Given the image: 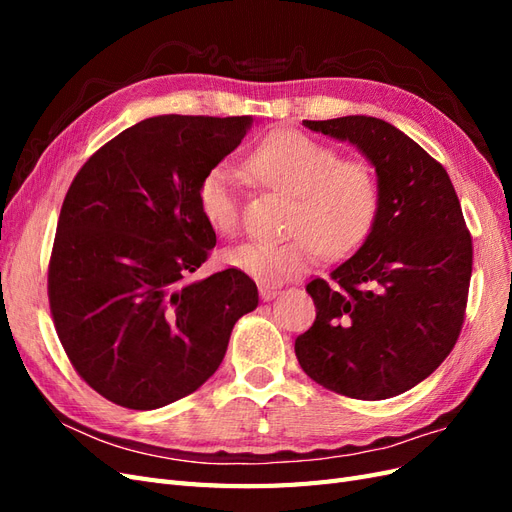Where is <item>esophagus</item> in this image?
Segmentation results:
<instances>
[{
	"label": "esophagus",
	"instance_id": "34e87169",
	"mask_svg": "<svg viewBox=\"0 0 512 512\" xmlns=\"http://www.w3.org/2000/svg\"><path fill=\"white\" fill-rule=\"evenodd\" d=\"M282 290L280 288H271V286H262L260 288V299L262 301H273L275 297H280Z\"/></svg>",
	"mask_w": 512,
	"mask_h": 512
}]
</instances>
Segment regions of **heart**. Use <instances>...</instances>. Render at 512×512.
Listing matches in <instances>:
<instances>
[{"mask_svg": "<svg viewBox=\"0 0 512 512\" xmlns=\"http://www.w3.org/2000/svg\"><path fill=\"white\" fill-rule=\"evenodd\" d=\"M265 188L292 198L286 241H247L230 247L226 262L265 284H280L312 269L320 252L342 258L365 243L380 209L374 166L342 158L331 145L297 130L269 134L247 158ZM198 207L211 228L230 235L239 224V173L215 164L198 183Z\"/></svg>", "mask_w": 512, "mask_h": 512, "instance_id": "1", "label": "heart"}]
</instances>
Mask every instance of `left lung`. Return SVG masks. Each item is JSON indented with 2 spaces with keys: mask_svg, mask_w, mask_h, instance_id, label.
<instances>
[{
  "mask_svg": "<svg viewBox=\"0 0 512 512\" xmlns=\"http://www.w3.org/2000/svg\"><path fill=\"white\" fill-rule=\"evenodd\" d=\"M303 126L365 153L380 181V209L331 282L307 284L316 320L294 352L324 389L389 399L425 380L457 344L472 275L470 230L444 166L391 123L350 115Z\"/></svg>",
  "mask_w": 512,
  "mask_h": 512,
  "instance_id": "8db88e82",
  "label": "left lung"
}]
</instances>
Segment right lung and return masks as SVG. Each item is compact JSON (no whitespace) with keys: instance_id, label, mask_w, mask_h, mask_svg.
<instances>
[{"instance_id":"add662e5","label":"right lung","mask_w":512,"mask_h":512,"mask_svg":"<svg viewBox=\"0 0 512 512\" xmlns=\"http://www.w3.org/2000/svg\"><path fill=\"white\" fill-rule=\"evenodd\" d=\"M252 117L160 115L123 130L76 173L49 262V305L72 367L130 410L194 393L220 367L258 288L239 269L185 282L215 230L198 183Z\"/></svg>"}]
</instances>
